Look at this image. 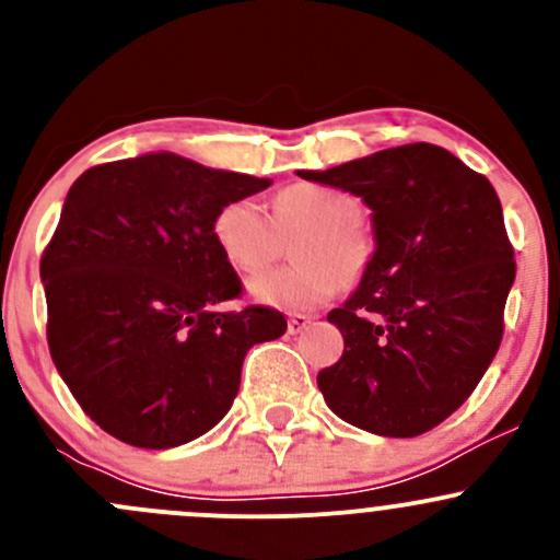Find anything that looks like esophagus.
I'll return each mask as SVG.
<instances>
[{
	"mask_svg": "<svg viewBox=\"0 0 560 560\" xmlns=\"http://www.w3.org/2000/svg\"><path fill=\"white\" fill-rule=\"evenodd\" d=\"M312 322H314V316H308V314H290V319H287V330H290L292 336H298V332L306 330Z\"/></svg>",
	"mask_w": 560,
	"mask_h": 560,
	"instance_id": "34e87169",
	"label": "esophagus"
}]
</instances>
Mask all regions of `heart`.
Segmentation results:
<instances>
[{
  "mask_svg": "<svg viewBox=\"0 0 560 560\" xmlns=\"http://www.w3.org/2000/svg\"><path fill=\"white\" fill-rule=\"evenodd\" d=\"M360 202L332 186L295 184L273 197V219L252 197L224 202L211 224L213 244L241 273L265 268L292 238L295 265L265 270L248 281L259 303L301 312L330 301L338 287L352 284L369 268V233L360 228Z\"/></svg>",
  "mask_w": 560,
  "mask_h": 560,
  "instance_id": "1",
  "label": "heart"
}]
</instances>
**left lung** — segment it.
<instances>
[{
  "label": "left lung",
  "instance_id": "1",
  "mask_svg": "<svg viewBox=\"0 0 560 560\" xmlns=\"http://www.w3.org/2000/svg\"><path fill=\"white\" fill-rule=\"evenodd\" d=\"M298 175L360 197L374 230L358 290L327 314L343 354L316 385L349 425L420 436L474 393L499 352L515 284L499 195L431 143Z\"/></svg>",
  "mask_w": 560,
  "mask_h": 560
}]
</instances>
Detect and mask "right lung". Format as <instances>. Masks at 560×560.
<instances>
[{
  "mask_svg": "<svg viewBox=\"0 0 560 560\" xmlns=\"http://www.w3.org/2000/svg\"><path fill=\"white\" fill-rule=\"evenodd\" d=\"M270 178L171 151L107 162L67 191L39 259L56 371L103 431L171 450L230 411L254 343L284 336L276 308L222 312L241 279L211 224Z\"/></svg>",
  "mask_w": 560,
  "mask_h": 560,
  "instance_id": "obj_1",
  "label": "right lung"
}]
</instances>
